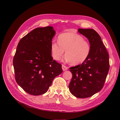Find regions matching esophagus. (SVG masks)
Returning <instances> with one entry per match:
<instances>
[{
    "mask_svg": "<svg viewBox=\"0 0 120 120\" xmlns=\"http://www.w3.org/2000/svg\"><path fill=\"white\" fill-rule=\"evenodd\" d=\"M62 69L64 71H65L68 70V68L67 67H66V66H64V65H62Z\"/></svg>",
    "mask_w": 120,
    "mask_h": 120,
    "instance_id": "1",
    "label": "esophagus"
}]
</instances>
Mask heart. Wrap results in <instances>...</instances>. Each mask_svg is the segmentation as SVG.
Listing matches in <instances>:
<instances>
[{
    "instance_id": "1",
    "label": "heart",
    "mask_w": 120,
    "mask_h": 120,
    "mask_svg": "<svg viewBox=\"0 0 120 120\" xmlns=\"http://www.w3.org/2000/svg\"><path fill=\"white\" fill-rule=\"evenodd\" d=\"M50 50L52 57L56 60L61 59L66 50V60L72 65H78L88 57L90 45V42L81 35L66 32L59 36L58 41L52 42Z\"/></svg>"
}]
</instances>
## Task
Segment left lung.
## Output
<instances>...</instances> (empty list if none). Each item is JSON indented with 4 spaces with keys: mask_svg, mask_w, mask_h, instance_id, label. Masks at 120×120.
<instances>
[{
    "mask_svg": "<svg viewBox=\"0 0 120 120\" xmlns=\"http://www.w3.org/2000/svg\"><path fill=\"white\" fill-rule=\"evenodd\" d=\"M89 39L90 51L81 64L70 68L72 77L69 84L71 93L75 97L93 96L103 88L109 70V56L99 34L93 29L78 30Z\"/></svg>",
    "mask_w": 120,
    "mask_h": 120,
    "instance_id": "8db88e82",
    "label": "left lung"
}]
</instances>
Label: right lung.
<instances>
[{
	"label": "right lung",
	"instance_id": "1",
	"mask_svg": "<svg viewBox=\"0 0 120 120\" xmlns=\"http://www.w3.org/2000/svg\"><path fill=\"white\" fill-rule=\"evenodd\" d=\"M55 31L52 26L38 27L21 38L13 60L16 82L34 96L48 91L53 79L63 72L53 60L50 46Z\"/></svg>",
	"mask_w": 120,
	"mask_h": 120
}]
</instances>
